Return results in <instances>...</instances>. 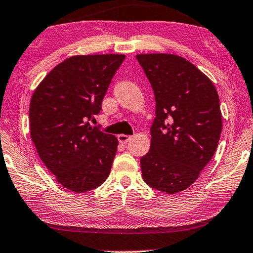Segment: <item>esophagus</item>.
Wrapping results in <instances>:
<instances>
[{
    "label": "esophagus",
    "mask_w": 253,
    "mask_h": 253,
    "mask_svg": "<svg viewBox=\"0 0 253 253\" xmlns=\"http://www.w3.org/2000/svg\"><path fill=\"white\" fill-rule=\"evenodd\" d=\"M129 139H130V136H128V135H125V134L118 135V141L120 143H123V144H126V143L129 141Z\"/></svg>",
    "instance_id": "esophagus-1"
}]
</instances>
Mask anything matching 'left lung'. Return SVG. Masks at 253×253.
Listing matches in <instances>:
<instances>
[{"instance_id": "8db88e82", "label": "left lung", "mask_w": 253, "mask_h": 253, "mask_svg": "<svg viewBox=\"0 0 253 253\" xmlns=\"http://www.w3.org/2000/svg\"><path fill=\"white\" fill-rule=\"evenodd\" d=\"M156 97L151 148L141 158L142 176L168 194L186 190L209 164L223 120L212 82L193 63L168 53L137 54Z\"/></svg>"}]
</instances>
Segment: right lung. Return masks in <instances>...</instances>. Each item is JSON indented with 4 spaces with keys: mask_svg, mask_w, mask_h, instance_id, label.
Masks as SVG:
<instances>
[{
    "mask_svg": "<svg viewBox=\"0 0 253 253\" xmlns=\"http://www.w3.org/2000/svg\"><path fill=\"white\" fill-rule=\"evenodd\" d=\"M124 54L74 55L55 66L34 92L30 136L56 182L83 193L110 174L118 139L90 126Z\"/></svg>",
    "mask_w": 253,
    "mask_h": 253,
    "instance_id": "obj_1",
    "label": "right lung"
}]
</instances>
